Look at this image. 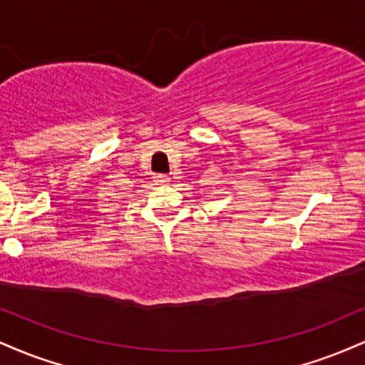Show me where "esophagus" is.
<instances>
[{
  "mask_svg": "<svg viewBox=\"0 0 365 365\" xmlns=\"http://www.w3.org/2000/svg\"><path fill=\"white\" fill-rule=\"evenodd\" d=\"M166 182H170L168 175H161V173L154 175V183H156V185H163V183H166Z\"/></svg>",
  "mask_w": 365,
  "mask_h": 365,
  "instance_id": "34e87169",
  "label": "esophagus"
}]
</instances>
